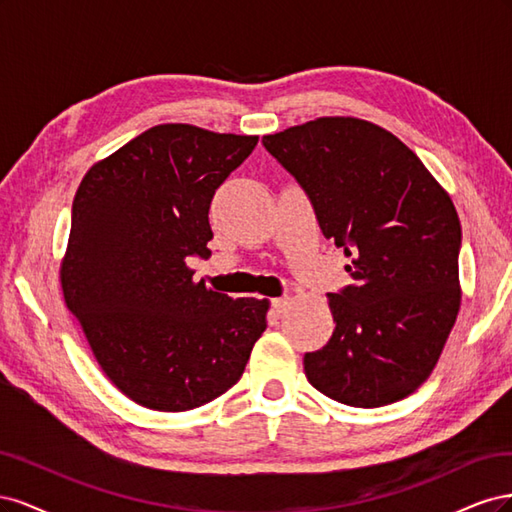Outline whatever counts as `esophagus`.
I'll return each mask as SVG.
<instances>
[{
  "label": "esophagus",
  "mask_w": 512,
  "mask_h": 512,
  "mask_svg": "<svg viewBox=\"0 0 512 512\" xmlns=\"http://www.w3.org/2000/svg\"><path fill=\"white\" fill-rule=\"evenodd\" d=\"M288 305H290V299H288V297H280V299H273V301H271L273 312H277V314H284Z\"/></svg>",
  "instance_id": "1"
}]
</instances>
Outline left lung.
Returning a JSON list of instances; mask_svg holds the SVG:
<instances>
[{
	"label": "left lung",
	"instance_id": "1",
	"mask_svg": "<svg viewBox=\"0 0 512 512\" xmlns=\"http://www.w3.org/2000/svg\"><path fill=\"white\" fill-rule=\"evenodd\" d=\"M299 181L352 284L329 294L335 331L303 359L339 404L380 408L414 393L457 320L461 224L451 196L384 128L320 117L262 138Z\"/></svg>",
	"mask_w": 512,
	"mask_h": 512
}]
</instances>
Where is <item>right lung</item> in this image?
I'll use <instances>...</instances> for the list:
<instances>
[{"instance_id": "obj_1", "label": "right lung", "mask_w": 512, "mask_h": 512, "mask_svg": "<svg viewBox=\"0 0 512 512\" xmlns=\"http://www.w3.org/2000/svg\"><path fill=\"white\" fill-rule=\"evenodd\" d=\"M256 143L164 123L91 166L76 190L61 290L108 380L145 408L220 397L267 329V299H230L188 267L211 254L213 194Z\"/></svg>"}]
</instances>
